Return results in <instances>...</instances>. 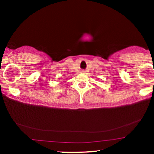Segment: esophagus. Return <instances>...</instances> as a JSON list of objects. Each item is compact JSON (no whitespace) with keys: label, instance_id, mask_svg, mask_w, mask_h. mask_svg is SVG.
Masks as SVG:
<instances>
[{"label":"esophagus","instance_id":"obj_1","mask_svg":"<svg viewBox=\"0 0 154 154\" xmlns=\"http://www.w3.org/2000/svg\"><path fill=\"white\" fill-rule=\"evenodd\" d=\"M81 72H84V71H81Z\"/></svg>","mask_w":154,"mask_h":154}]
</instances>
